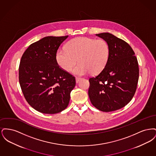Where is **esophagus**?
Segmentation results:
<instances>
[{
	"mask_svg": "<svg viewBox=\"0 0 156 156\" xmlns=\"http://www.w3.org/2000/svg\"><path fill=\"white\" fill-rule=\"evenodd\" d=\"M75 80H76V83H78L79 82H80V81L81 80H82V78H81V77H76L75 78Z\"/></svg>",
	"mask_w": 156,
	"mask_h": 156,
	"instance_id": "esophagus-1",
	"label": "esophagus"
}]
</instances>
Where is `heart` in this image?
<instances>
[{
    "instance_id": "b5f03b06",
    "label": "heart",
    "mask_w": 156,
    "mask_h": 156,
    "mask_svg": "<svg viewBox=\"0 0 156 156\" xmlns=\"http://www.w3.org/2000/svg\"><path fill=\"white\" fill-rule=\"evenodd\" d=\"M109 54V46L104 40L77 37L68 43L67 49L59 50L56 59L59 67L66 71H71L78 59L80 64L73 69L74 74H97L106 66Z\"/></svg>"
}]
</instances>
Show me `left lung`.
I'll return each instance as SVG.
<instances>
[{"label":"left lung","mask_w":156,"mask_h":156,"mask_svg":"<svg viewBox=\"0 0 156 156\" xmlns=\"http://www.w3.org/2000/svg\"><path fill=\"white\" fill-rule=\"evenodd\" d=\"M109 48L104 69L89 79L88 95L98 109L114 111L126 106L133 98L139 80V69L134 52L128 43L109 33L96 34Z\"/></svg>","instance_id":"1"}]
</instances>
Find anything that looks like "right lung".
<instances>
[{"mask_svg":"<svg viewBox=\"0 0 156 156\" xmlns=\"http://www.w3.org/2000/svg\"><path fill=\"white\" fill-rule=\"evenodd\" d=\"M68 36L44 37L31 44L23 54L19 83L26 100L35 110L55 114L69 104L75 78L58 65L56 54Z\"/></svg>","mask_w":156,"mask_h":156,"instance_id":"obj_1","label":"right lung"}]
</instances>
